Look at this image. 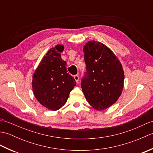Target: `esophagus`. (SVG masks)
I'll use <instances>...</instances> for the list:
<instances>
[{"label": "esophagus", "instance_id": "esophagus-1", "mask_svg": "<svg viewBox=\"0 0 153 153\" xmlns=\"http://www.w3.org/2000/svg\"><path fill=\"white\" fill-rule=\"evenodd\" d=\"M74 79H75V81H76V82H78L79 79V77L78 75H75V76H74Z\"/></svg>", "mask_w": 153, "mask_h": 153}]
</instances>
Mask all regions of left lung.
Returning a JSON list of instances; mask_svg holds the SVG:
<instances>
[{
    "label": "left lung",
    "instance_id": "left-lung-1",
    "mask_svg": "<svg viewBox=\"0 0 153 153\" xmlns=\"http://www.w3.org/2000/svg\"><path fill=\"white\" fill-rule=\"evenodd\" d=\"M86 71L81 86L87 102L99 110L114 104L121 95L124 73L114 54L101 43L89 41L83 47Z\"/></svg>",
    "mask_w": 153,
    "mask_h": 153
}]
</instances>
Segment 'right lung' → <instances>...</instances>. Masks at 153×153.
Segmentation results:
<instances>
[{"label":"right lung","mask_w":153,"mask_h":153,"mask_svg":"<svg viewBox=\"0 0 153 153\" xmlns=\"http://www.w3.org/2000/svg\"><path fill=\"white\" fill-rule=\"evenodd\" d=\"M62 45L47 52L35 70L32 80L33 93L42 105L57 110L66 104L76 81L68 72L66 62L62 59Z\"/></svg>","instance_id":"right-lung-1"}]
</instances>
